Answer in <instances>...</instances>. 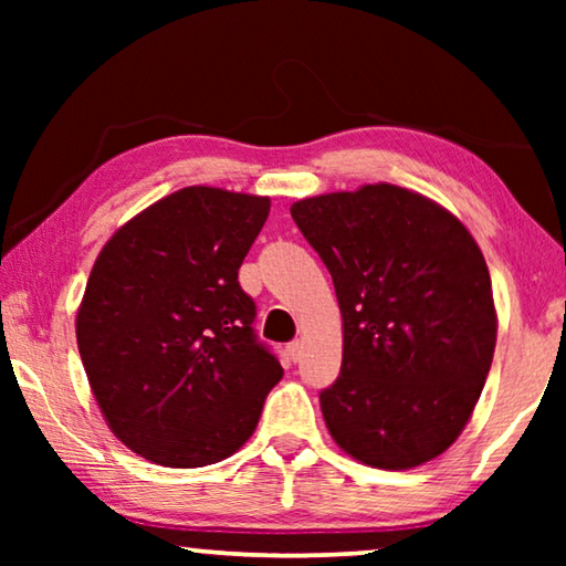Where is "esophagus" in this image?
I'll use <instances>...</instances> for the list:
<instances>
[{"mask_svg":"<svg viewBox=\"0 0 566 566\" xmlns=\"http://www.w3.org/2000/svg\"><path fill=\"white\" fill-rule=\"evenodd\" d=\"M286 354H290V359H292V361H296V359L302 357V344H300V339L286 344Z\"/></svg>","mask_w":566,"mask_h":566,"instance_id":"34e87169","label":"esophagus"}]
</instances>
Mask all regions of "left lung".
I'll list each match as a JSON object with an SVG mask.
<instances>
[{
	"label": "left lung",
	"mask_w": 566,
	"mask_h": 566,
	"mask_svg": "<svg viewBox=\"0 0 566 566\" xmlns=\"http://www.w3.org/2000/svg\"><path fill=\"white\" fill-rule=\"evenodd\" d=\"M342 310V369L319 391L329 434L377 469L444 452L490 375L496 312L472 234L432 199L367 185L292 205Z\"/></svg>",
	"instance_id": "obj_1"
}]
</instances>
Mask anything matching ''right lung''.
Here are the masks:
<instances>
[{"label": "right lung", "mask_w": 566, "mask_h": 566, "mask_svg": "<svg viewBox=\"0 0 566 566\" xmlns=\"http://www.w3.org/2000/svg\"><path fill=\"white\" fill-rule=\"evenodd\" d=\"M270 199L187 187L117 229L92 266L76 344L119 442L161 467L222 462L282 379L239 286Z\"/></svg>", "instance_id": "right-lung-1"}]
</instances>
